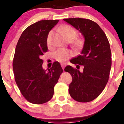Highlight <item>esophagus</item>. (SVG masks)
<instances>
[{
  "mask_svg": "<svg viewBox=\"0 0 124 124\" xmlns=\"http://www.w3.org/2000/svg\"><path fill=\"white\" fill-rule=\"evenodd\" d=\"M61 66H62V69L64 70L65 67V63H61Z\"/></svg>",
  "mask_w": 124,
  "mask_h": 124,
  "instance_id": "1",
  "label": "esophagus"
}]
</instances>
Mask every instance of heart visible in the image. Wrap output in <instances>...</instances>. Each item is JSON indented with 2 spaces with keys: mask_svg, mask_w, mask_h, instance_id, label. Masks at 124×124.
<instances>
[{
  "mask_svg": "<svg viewBox=\"0 0 124 124\" xmlns=\"http://www.w3.org/2000/svg\"><path fill=\"white\" fill-rule=\"evenodd\" d=\"M60 31L62 32L65 38L68 41L69 40H74L77 36V32L74 27L69 25H64L62 26L60 29ZM53 35V32L51 31L47 35V43L49 46L50 44L52 37ZM82 44V41H78L75 43V45L77 47H80ZM72 56V53L69 50L65 48H60L56 50L54 53V58L57 61L61 62H63L67 61L68 58H70Z\"/></svg>",
  "mask_w": 124,
  "mask_h": 124,
  "instance_id": "b5f03b06",
  "label": "heart"
}]
</instances>
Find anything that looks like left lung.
<instances>
[{"label": "left lung", "mask_w": 124, "mask_h": 124, "mask_svg": "<svg viewBox=\"0 0 124 124\" xmlns=\"http://www.w3.org/2000/svg\"><path fill=\"white\" fill-rule=\"evenodd\" d=\"M63 20L79 31L85 39L81 54L70 60L73 64L83 65V72L70 65L64 69L72 78L69 93L74 100L89 102L100 95L108 80L112 66L109 42L99 25L91 20L72 18Z\"/></svg>", "instance_id": "8db88e82"}]
</instances>
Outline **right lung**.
<instances>
[{"label": "right lung", "instance_id": "add662e5", "mask_svg": "<svg viewBox=\"0 0 124 124\" xmlns=\"http://www.w3.org/2000/svg\"><path fill=\"white\" fill-rule=\"evenodd\" d=\"M59 20H41L27 27L21 35L15 51L13 71L15 80L29 102L41 104L50 101L54 87L63 72L58 62L50 69L42 68L41 57L47 51V38Z\"/></svg>", "mask_w": 124, "mask_h": 124}]
</instances>
